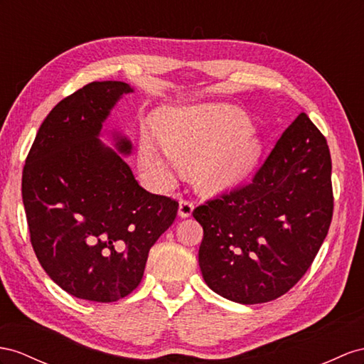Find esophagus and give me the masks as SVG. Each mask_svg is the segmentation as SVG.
I'll list each match as a JSON object with an SVG mask.
<instances>
[{"instance_id": "esophagus-1", "label": "esophagus", "mask_w": 364, "mask_h": 364, "mask_svg": "<svg viewBox=\"0 0 364 364\" xmlns=\"http://www.w3.org/2000/svg\"><path fill=\"white\" fill-rule=\"evenodd\" d=\"M193 212V203L188 200H181L180 201V209H178V215L181 218H189Z\"/></svg>"}]
</instances>
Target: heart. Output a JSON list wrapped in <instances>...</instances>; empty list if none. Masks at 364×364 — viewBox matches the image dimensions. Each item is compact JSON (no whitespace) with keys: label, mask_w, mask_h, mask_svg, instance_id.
<instances>
[{"label":"heart","mask_w":364,"mask_h":364,"mask_svg":"<svg viewBox=\"0 0 364 364\" xmlns=\"http://www.w3.org/2000/svg\"><path fill=\"white\" fill-rule=\"evenodd\" d=\"M250 121L229 105H195L175 109L161 124V139L144 132L139 164L161 188H171L195 166L198 188L218 193L240 184L262 158V141Z\"/></svg>","instance_id":"obj_1"}]
</instances>
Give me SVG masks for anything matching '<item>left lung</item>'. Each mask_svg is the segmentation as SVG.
Returning a JSON list of instances; mask_svg holds the SVG:
<instances>
[{
    "instance_id": "left-lung-1",
    "label": "left lung",
    "mask_w": 364,
    "mask_h": 364,
    "mask_svg": "<svg viewBox=\"0 0 364 364\" xmlns=\"http://www.w3.org/2000/svg\"><path fill=\"white\" fill-rule=\"evenodd\" d=\"M331 172L326 138L300 114L252 183L193 210L204 230L198 263L213 292L257 304L298 283L331 226Z\"/></svg>"
}]
</instances>
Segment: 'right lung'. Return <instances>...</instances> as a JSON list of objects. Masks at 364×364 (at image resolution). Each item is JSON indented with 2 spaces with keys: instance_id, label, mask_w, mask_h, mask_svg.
<instances>
[{
  "instance_id": "add662e5",
  "label": "right lung",
  "mask_w": 364,
  "mask_h": 364,
  "mask_svg": "<svg viewBox=\"0 0 364 364\" xmlns=\"http://www.w3.org/2000/svg\"><path fill=\"white\" fill-rule=\"evenodd\" d=\"M134 87L93 81L46 117L23 171V203L40 264L81 300L110 303L141 283L149 250L178 203L143 189L124 156L132 143L102 127ZM111 135L112 149L100 141Z\"/></svg>"
}]
</instances>
